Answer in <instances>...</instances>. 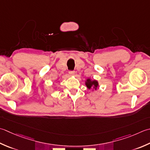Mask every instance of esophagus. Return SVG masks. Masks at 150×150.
<instances>
[{
  "mask_svg": "<svg viewBox=\"0 0 150 150\" xmlns=\"http://www.w3.org/2000/svg\"><path fill=\"white\" fill-rule=\"evenodd\" d=\"M69 74L71 75V76H73L75 75V71H69Z\"/></svg>",
  "mask_w": 150,
  "mask_h": 150,
  "instance_id": "obj_1",
  "label": "esophagus"
}]
</instances>
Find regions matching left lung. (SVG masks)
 Segmentation results:
<instances>
[{
    "instance_id": "8db88e82",
    "label": "left lung",
    "mask_w": 150,
    "mask_h": 150,
    "mask_svg": "<svg viewBox=\"0 0 150 150\" xmlns=\"http://www.w3.org/2000/svg\"><path fill=\"white\" fill-rule=\"evenodd\" d=\"M85 84H86V86L88 89H91L93 87V88H95V90H96L97 88L99 86L98 81L96 80L92 81L90 79H88Z\"/></svg>"
}]
</instances>
